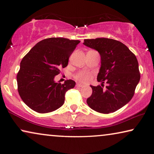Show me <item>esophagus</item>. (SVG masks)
<instances>
[{
	"instance_id": "1",
	"label": "esophagus",
	"mask_w": 154,
	"mask_h": 154,
	"mask_svg": "<svg viewBox=\"0 0 154 154\" xmlns=\"http://www.w3.org/2000/svg\"><path fill=\"white\" fill-rule=\"evenodd\" d=\"M77 87H79V88H82V87H83V84H82V83H77Z\"/></svg>"
}]
</instances>
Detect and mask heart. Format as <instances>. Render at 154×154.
I'll use <instances>...</instances> for the list:
<instances>
[{"mask_svg":"<svg viewBox=\"0 0 154 154\" xmlns=\"http://www.w3.org/2000/svg\"><path fill=\"white\" fill-rule=\"evenodd\" d=\"M75 78L81 82L86 83L90 80L91 75L87 72L81 71L79 72H78V73L75 75Z\"/></svg>","mask_w":154,"mask_h":154,"instance_id":"1","label":"heart"}]
</instances>
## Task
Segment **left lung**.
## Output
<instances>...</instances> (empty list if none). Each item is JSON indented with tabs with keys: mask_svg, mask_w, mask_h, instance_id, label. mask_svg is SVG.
I'll list each match as a JSON object with an SVG mask.
<instances>
[{
	"mask_svg": "<svg viewBox=\"0 0 154 154\" xmlns=\"http://www.w3.org/2000/svg\"><path fill=\"white\" fill-rule=\"evenodd\" d=\"M83 44L100 54V67L97 80L107 83L105 90L100 85H90L92 94L87 99V104L98 113L116 111L129 103L139 82L136 56L126 45L111 38L85 39Z\"/></svg>",
	"mask_w": 154,
	"mask_h": 154,
	"instance_id": "8db88e82",
	"label": "left lung"
}]
</instances>
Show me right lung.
Segmentation results:
<instances>
[{
	"label": "right lung",
	"instance_id": "1",
	"mask_svg": "<svg viewBox=\"0 0 154 154\" xmlns=\"http://www.w3.org/2000/svg\"><path fill=\"white\" fill-rule=\"evenodd\" d=\"M79 43L65 38H46L36 43L23 58L17 82L20 97L28 107L45 113L63 105L65 93L75 87V82L69 79L61 84L54 79L62 68L67 66Z\"/></svg>",
	"mask_w": 154,
	"mask_h": 154
}]
</instances>
